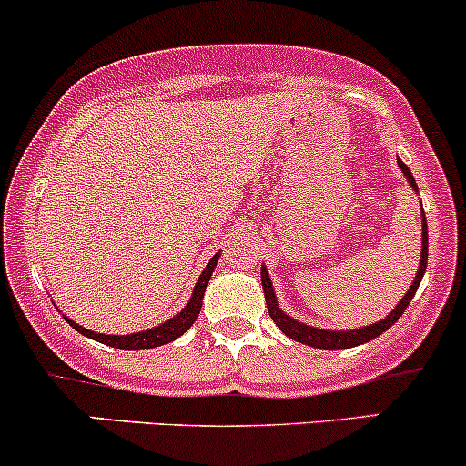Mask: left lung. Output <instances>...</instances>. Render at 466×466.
<instances>
[{
  "mask_svg": "<svg viewBox=\"0 0 466 466\" xmlns=\"http://www.w3.org/2000/svg\"><path fill=\"white\" fill-rule=\"evenodd\" d=\"M398 167H400V172L405 175L407 183L411 186V190L418 194V186H416V178H413L411 170L405 166V163L398 158ZM427 248H429V237H427V218H424V212H422V252H420V265H418V272H416V279H413L411 288L407 289V294L402 296L400 303L393 308L390 314L385 316L382 320H378V323H371L367 327H358V329H323V327H314V325H308V323H300V320H296L294 316L285 314L283 309H280L279 300H276V291H274V285H272V279H269L268 274V268H260V280H263V294H265V305H268V311L269 316H272V320L279 327L280 331H283L285 336L296 342H303V345H309V347H316V350H327V351H334V350H350V347H358L362 345V342H370L378 339V336L382 334V331H387L390 327L396 323L398 319L402 316V311L407 309V305L411 303L413 294H416L418 285H420L422 280V274L424 269H427Z\"/></svg>",
  "mask_w": 466,
  "mask_h": 466,
  "instance_id": "1",
  "label": "left lung"
}]
</instances>
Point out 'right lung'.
I'll use <instances>...</instances> for the list:
<instances>
[{
	"instance_id": "obj_1",
	"label": "right lung",
	"mask_w": 466,
	"mask_h": 466,
	"mask_svg": "<svg viewBox=\"0 0 466 466\" xmlns=\"http://www.w3.org/2000/svg\"><path fill=\"white\" fill-rule=\"evenodd\" d=\"M217 263H218V252L214 254L212 258H209V263L206 265V269H203L201 276H198V280H197V285H194L192 296H190V300H187L186 308L178 311L177 316H172V319H167L166 323L150 327V329L135 331V334H124V336L96 334V331L86 329V327H81L79 323H75V320H70L66 314H64V319H66V323L73 327V329L79 331V334L88 336V339L101 342V345L116 347V350L139 351V350H152V347L167 345V342L177 340L178 336L186 334V331L190 329V327L194 325V320H197L198 311H201L203 294H206L208 280L212 279V272H214V269H217Z\"/></svg>"
}]
</instances>
